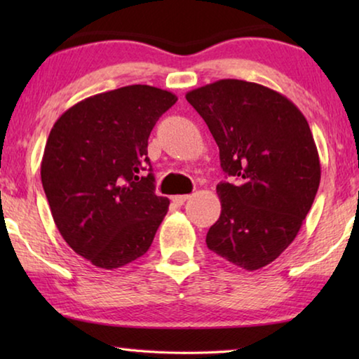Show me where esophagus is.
Returning <instances> with one entry per match:
<instances>
[{
    "label": "esophagus",
    "mask_w": 359,
    "mask_h": 359,
    "mask_svg": "<svg viewBox=\"0 0 359 359\" xmlns=\"http://www.w3.org/2000/svg\"><path fill=\"white\" fill-rule=\"evenodd\" d=\"M191 196L190 194H177V196H172V203L177 204V205H182L185 201H188Z\"/></svg>",
    "instance_id": "34e87169"
}]
</instances>
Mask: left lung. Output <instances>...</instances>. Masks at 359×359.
Segmentation results:
<instances>
[{"instance_id": "1", "label": "left lung", "mask_w": 359, "mask_h": 359, "mask_svg": "<svg viewBox=\"0 0 359 359\" xmlns=\"http://www.w3.org/2000/svg\"><path fill=\"white\" fill-rule=\"evenodd\" d=\"M187 101L220 149V218L205 244L247 271L277 259L294 241L317 194L321 168L312 131L287 96L264 85L222 79Z\"/></svg>"}]
</instances>
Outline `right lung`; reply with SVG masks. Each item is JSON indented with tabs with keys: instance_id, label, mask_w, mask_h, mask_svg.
Returning a JSON list of instances; mask_svg holds the SVG:
<instances>
[{
	"instance_id": "add662e5",
	"label": "right lung",
	"mask_w": 359,
	"mask_h": 359,
	"mask_svg": "<svg viewBox=\"0 0 359 359\" xmlns=\"http://www.w3.org/2000/svg\"><path fill=\"white\" fill-rule=\"evenodd\" d=\"M175 101L168 90L128 85L79 101L50 130L41 180L53 222L96 267L112 271L142 257L168 214L169 199L155 194L147 145Z\"/></svg>"
}]
</instances>
